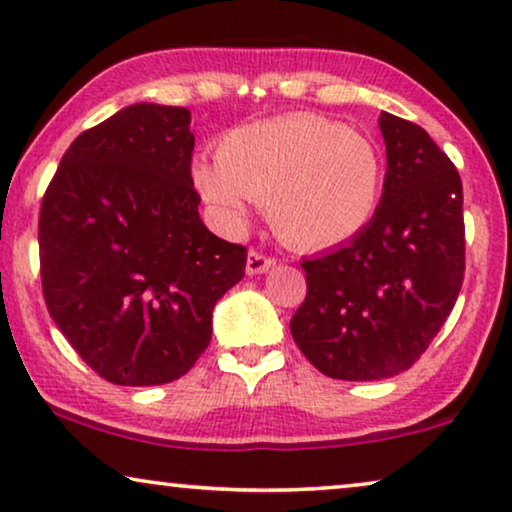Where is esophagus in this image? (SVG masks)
I'll list each match as a JSON object with an SVG mask.
<instances>
[{
	"label": "esophagus",
	"mask_w": 512,
	"mask_h": 512,
	"mask_svg": "<svg viewBox=\"0 0 512 512\" xmlns=\"http://www.w3.org/2000/svg\"><path fill=\"white\" fill-rule=\"evenodd\" d=\"M275 263L277 261L272 256H265L263 251L251 249L247 254V275H263V272L275 268Z\"/></svg>",
	"instance_id": "34e87169"
}]
</instances>
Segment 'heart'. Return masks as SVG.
Returning a JSON list of instances; mask_svg holds the SVG:
<instances>
[{"label": "heart", "instance_id": "b5f03b06", "mask_svg": "<svg viewBox=\"0 0 512 512\" xmlns=\"http://www.w3.org/2000/svg\"><path fill=\"white\" fill-rule=\"evenodd\" d=\"M202 198L228 221L263 202L275 233L296 249H326L361 233L382 200L384 160L368 137L314 114L228 132L216 163L195 160Z\"/></svg>", "mask_w": 512, "mask_h": 512}]
</instances>
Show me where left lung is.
Listing matches in <instances>:
<instances>
[{"label":"left lung","mask_w":512,"mask_h":512,"mask_svg":"<svg viewBox=\"0 0 512 512\" xmlns=\"http://www.w3.org/2000/svg\"><path fill=\"white\" fill-rule=\"evenodd\" d=\"M380 207L342 247L300 263L307 296L291 335L333 380L408 370L450 317L464 282V191L429 132L382 111Z\"/></svg>","instance_id":"obj_1"}]
</instances>
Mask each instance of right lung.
<instances>
[{
    "instance_id": "right-lung-1",
    "label": "right lung",
    "mask_w": 512,
    "mask_h": 512,
    "mask_svg": "<svg viewBox=\"0 0 512 512\" xmlns=\"http://www.w3.org/2000/svg\"><path fill=\"white\" fill-rule=\"evenodd\" d=\"M184 107L139 102L81 132L39 212L41 289L76 354L111 384L179 380L212 340V310L247 249L198 214Z\"/></svg>"
}]
</instances>
